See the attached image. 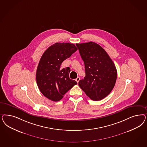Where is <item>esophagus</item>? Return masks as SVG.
Segmentation results:
<instances>
[{"label":"esophagus","mask_w":147,"mask_h":147,"mask_svg":"<svg viewBox=\"0 0 147 147\" xmlns=\"http://www.w3.org/2000/svg\"><path fill=\"white\" fill-rule=\"evenodd\" d=\"M80 80V78L79 77H77L76 78V79H75V81H76L77 83H78V82H79Z\"/></svg>","instance_id":"obj_1"}]
</instances>
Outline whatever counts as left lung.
<instances>
[{
  "mask_svg": "<svg viewBox=\"0 0 147 147\" xmlns=\"http://www.w3.org/2000/svg\"><path fill=\"white\" fill-rule=\"evenodd\" d=\"M85 65V76L78 85L91 100H103L114 88L117 70L108 54L97 43L76 44Z\"/></svg>",
  "mask_w": 147,
  "mask_h": 147,
  "instance_id": "obj_1",
  "label": "left lung"
}]
</instances>
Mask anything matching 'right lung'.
Here are the masks:
<instances>
[{
    "label": "right lung",
    "instance_id": "1",
    "mask_svg": "<svg viewBox=\"0 0 147 147\" xmlns=\"http://www.w3.org/2000/svg\"><path fill=\"white\" fill-rule=\"evenodd\" d=\"M77 50L74 44L56 43L44 52L37 69L36 81L40 91L48 99L59 101L77 84L69 78V67L61 69L62 62Z\"/></svg>",
    "mask_w": 147,
    "mask_h": 147
}]
</instances>
